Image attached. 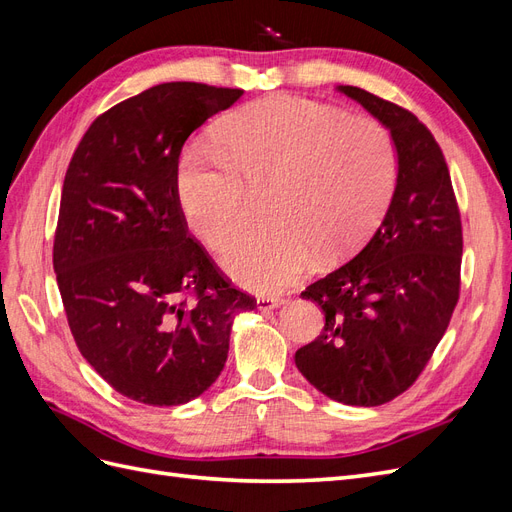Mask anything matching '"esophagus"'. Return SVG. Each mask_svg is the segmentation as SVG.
Instances as JSON below:
<instances>
[{
    "label": "esophagus",
    "instance_id": "1",
    "mask_svg": "<svg viewBox=\"0 0 512 512\" xmlns=\"http://www.w3.org/2000/svg\"><path fill=\"white\" fill-rule=\"evenodd\" d=\"M256 305H258L260 312H271V309L282 305V299H277V297H258Z\"/></svg>",
    "mask_w": 512,
    "mask_h": 512
}]
</instances>
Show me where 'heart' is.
Segmentation results:
<instances>
[{
    "label": "heart",
    "instance_id": "1",
    "mask_svg": "<svg viewBox=\"0 0 512 512\" xmlns=\"http://www.w3.org/2000/svg\"><path fill=\"white\" fill-rule=\"evenodd\" d=\"M218 149L192 147L179 166L185 220L211 250L250 220L267 192L271 222L230 241L224 267L258 292H277L322 258L359 247L389 207L397 149L382 121L331 104L275 96L243 106L218 132Z\"/></svg>",
    "mask_w": 512,
    "mask_h": 512
}]
</instances>
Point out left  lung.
<instances>
[{"instance_id": "8db88e82", "label": "left lung", "mask_w": 512, "mask_h": 512, "mask_svg": "<svg viewBox=\"0 0 512 512\" xmlns=\"http://www.w3.org/2000/svg\"><path fill=\"white\" fill-rule=\"evenodd\" d=\"M397 147L395 194L382 224L346 265L301 294L324 312L312 344L294 354L320 393L382 406L416 382L451 322L461 286V215L444 153L408 108L344 85Z\"/></svg>"}]
</instances>
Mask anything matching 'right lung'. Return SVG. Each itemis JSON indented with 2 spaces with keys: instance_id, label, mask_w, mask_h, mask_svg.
I'll return each instance as SVG.
<instances>
[{
  "instance_id": "obj_1",
  "label": "right lung",
  "mask_w": 512,
  "mask_h": 512,
  "mask_svg": "<svg viewBox=\"0 0 512 512\" xmlns=\"http://www.w3.org/2000/svg\"><path fill=\"white\" fill-rule=\"evenodd\" d=\"M243 89L162 83L108 108L66 170L53 269L76 346L123 397L181 406L218 380L256 307L188 230L181 147Z\"/></svg>"
}]
</instances>
